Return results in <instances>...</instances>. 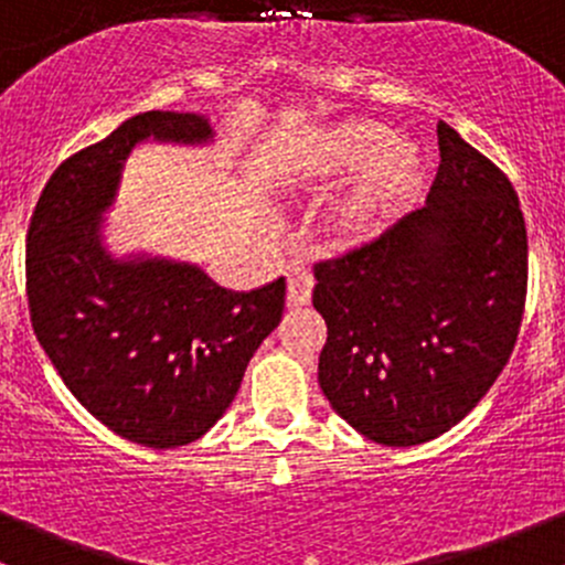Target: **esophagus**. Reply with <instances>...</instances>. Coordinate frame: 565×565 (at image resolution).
I'll return each mask as SVG.
<instances>
[{
	"instance_id": "obj_1",
	"label": "esophagus",
	"mask_w": 565,
	"mask_h": 565,
	"mask_svg": "<svg viewBox=\"0 0 565 565\" xmlns=\"http://www.w3.org/2000/svg\"><path fill=\"white\" fill-rule=\"evenodd\" d=\"M285 280H288V305L290 307H301L310 301L312 275L305 264H299V260H290V264L285 266Z\"/></svg>"
}]
</instances>
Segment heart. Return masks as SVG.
<instances>
[{
  "instance_id": "b5f03b06",
  "label": "heart",
  "mask_w": 565,
  "mask_h": 565,
  "mask_svg": "<svg viewBox=\"0 0 565 565\" xmlns=\"http://www.w3.org/2000/svg\"><path fill=\"white\" fill-rule=\"evenodd\" d=\"M348 173L351 182L326 223L337 247L353 249L375 242L416 198L424 157L416 143L388 136L377 121L345 119L301 138L285 160V179L294 188L329 184Z\"/></svg>"
}]
</instances>
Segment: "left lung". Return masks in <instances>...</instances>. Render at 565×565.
Wrapping results in <instances>:
<instances>
[{"label": "left lung", "instance_id": "1", "mask_svg": "<svg viewBox=\"0 0 565 565\" xmlns=\"http://www.w3.org/2000/svg\"><path fill=\"white\" fill-rule=\"evenodd\" d=\"M427 203L375 242L316 264L318 359L331 408L383 446L462 422L514 351L527 294L520 198L446 121Z\"/></svg>", "mask_w": 565, "mask_h": 565}]
</instances>
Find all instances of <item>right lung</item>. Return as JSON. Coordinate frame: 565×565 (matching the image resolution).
Wrapping results in <instances>:
<instances>
[{"instance_id": "right-lung-1", "label": "right lung", "mask_w": 565, "mask_h": 565, "mask_svg": "<svg viewBox=\"0 0 565 565\" xmlns=\"http://www.w3.org/2000/svg\"><path fill=\"white\" fill-rule=\"evenodd\" d=\"M212 136L201 114L132 116L56 168L29 223L26 296L38 342L97 422L149 449L209 433L282 318V277L244 294L220 288L193 264L114 258L103 244V214L138 143Z\"/></svg>"}]
</instances>
